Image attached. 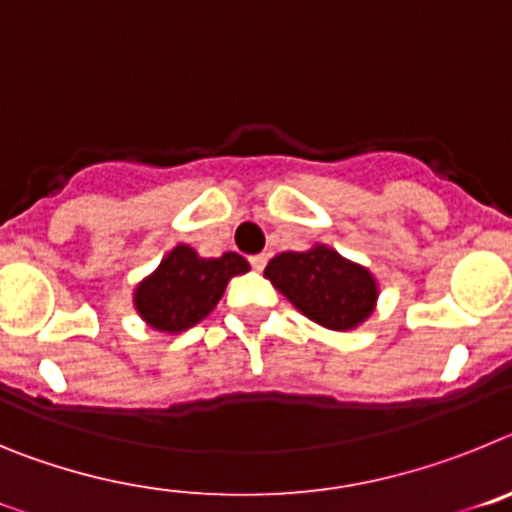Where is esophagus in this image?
I'll list each match as a JSON object with an SVG mask.
<instances>
[{
	"label": "esophagus",
	"instance_id": "34e87169",
	"mask_svg": "<svg viewBox=\"0 0 512 512\" xmlns=\"http://www.w3.org/2000/svg\"><path fill=\"white\" fill-rule=\"evenodd\" d=\"M251 266L256 271H264V266H266V261H269V256H266V253H256V256H251Z\"/></svg>",
	"mask_w": 512,
	"mask_h": 512
}]
</instances>
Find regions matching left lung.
Instances as JSON below:
<instances>
[{
    "instance_id": "obj_1",
    "label": "left lung",
    "mask_w": 512,
    "mask_h": 512,
    "mask_svg": "<svg viewBox=\"0 0 512 512\" xmlns=\"http://www.w3.org/2000/svg\"><path fill=\"white\" fill-rule=\"evenodd\" d=\"M264 277L302 315L330 330L356 328L377 305V282L369 269L328 246L279 253L269 261Z\"/></svg>"
}]
</instances>
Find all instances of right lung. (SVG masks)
Segmentation results:
<instances>
[{
    "mask_svg": "<svg viewBox=\"0 0 512 512\" xmlns=\"http://www.w3.org/2000/svg\"><path fill=\"white\" fill-rule=\"evenodd\" d=\"M251 269L238 253L202 259L189 246H176L151 277L135 289V310L151 328L182 333L200 323L220 302L233 277Z\"/></svg>",
    "mask_w": 512,
    "mask_h": 512,
    "instance_id": "obj_1",
    "label": "right lung"
}]
</instances>
